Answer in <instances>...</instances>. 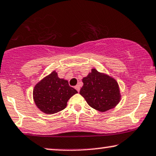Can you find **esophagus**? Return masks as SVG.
Segmentation results:
<instances>
[{
	"mask_svg": "<svg viewBox=\"0 0 156 156\" xmlns=\"http://www.w3.org/2000/svg\"><path fill=\"white\" fill-rule=\"evenodd\" d=\"M76 89L77 90V91H80V86L79 85H77V86H76Z\"/></svg>",
	"mask_w": 156,
	"mask_h": 156,
	"instance_id": "obj_1",
	"label": "esophagus"
}]
</instances>
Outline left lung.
<instances>
[{
  "label": "left lung",
  "mask_w": 156,
  "mask_h": 156,
  "mask_svg": "<svg viewBox=\"0 0 156 156\" xmlns=\"http://www.w3.org/2000/svg\"><path fill=\"white\" fill-rule=\"evenodd\" d=\"M83 86L80 94L91 108L100 112L114 108L121 100V95L118 82L105 73L95 68L82 79Z\"/></svg>",
  "instance_id": "left-lung-1"
}]
</instances>
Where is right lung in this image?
<instances>
[{"instance_id":"obj_1","label":"right lung","mask_w":156,"mask_h":156,"mask_svg":"<svg viewBox=\"0 0 156 156\" xmlns=\"http://www.w3.org/2000/svg\"><path fill=\"white\" fill-rule=\"evenodd\" d=\"M78 93L68 81L53 71L35 86L33 99L37 108L46 114H54L66 108L67 101Z\"/></svg>"}]
</instances>
